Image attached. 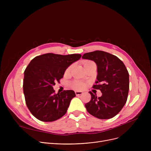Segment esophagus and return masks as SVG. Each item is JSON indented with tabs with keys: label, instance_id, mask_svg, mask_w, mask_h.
<instances>
[{
	"label": "esophagus",
	"instance_id": "1",
	"mask_svg": "<svg viewBox=\"0 0 151 151\" xmlns=\"http://www.w3.org/2000/svg\"><path fill=\"white\" fill-rule=\"evenodd\" d=\"M83 93V92L82 91H75V94L77 96H80V95H82Z\"/></svg>",
	"mask_w": 151,
	"mask_h": 151
}]
</instances>
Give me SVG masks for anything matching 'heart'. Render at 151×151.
<instances>
[{"instance_id":"1","label":"heart","mask_w":151,"mask_h":151,"mask_svg":"<svg viewBox=\"0 0 151 151\" xmlns=\"http://www.w3.org/2000/svg\"><path fill=\"white\" fill-rule=\"evenodd\" d=\"M89 62H91V61L86 62L84 63V64H86V63H89ZM71 67H72V66H70V67L67 68V72H69V71H70L71 70ZM73 86L75 88H76V89H81V88H83L84 85H83V84L82 83H81V82H80V81H76V82H75V83H73Z\"/></svg>"}]
</instances>
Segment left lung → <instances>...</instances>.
<instances>
[{
  "label": "left lung",
  "instance_id": "1",
  "mask_svg": "<svg viewBox=\"0 0 151 151\" xmlns=\"http://www.w3.org/2000/svg\"><path fill=\"white\" fill-rule=\"evenodd\" d=\"M84 59L93 60L97 67L96 85L102 96L99 98L91 91V100L85 105L88 112L100 119H108L121 111L127 100L129 74L124 63L116 55L102 51L84 54Z\"/></svg>",
  "mask_w": 151,
  "mask_h": 151
}]
</instances>
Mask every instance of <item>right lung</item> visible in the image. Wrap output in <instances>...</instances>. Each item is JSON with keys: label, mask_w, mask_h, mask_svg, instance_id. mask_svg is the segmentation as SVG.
<instances>
[{"label": "right lung", "mask_w": 151, "mask_h": 151, "mask_svg": "<svg viewBox=\"0 0 151 151\" xmlns=\"http://www.w3.org/2000/svg\"><path fill=\"white\" fill-rule=\"evenodd\" d=\"M81 57L78 54L47 53L30 61L24 73L23 92L27 108L38 120L52 122L67 113L76 94L72 90L54 93L53 86L63 77L66 69Z\"/></svg>", "instance_id": "add662e5"}]
</instances>
